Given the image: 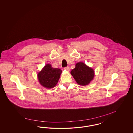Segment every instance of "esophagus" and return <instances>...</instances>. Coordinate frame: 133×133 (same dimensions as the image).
I'll return each mask as SVG.
<instances>
[{"instance_id":"esophagus-1","label":"esophagus","mask_w":133,"mask_h":133,"mask_svg":"<svg viewBox=\"0 0 133 133\" xmlns=\"http://www.w3.org/2000/svg\"><path fill=\"white\" fill-rule=\"evenodd\" d=\"M64 69L65 70L67 71V72H69V71H70V68H69V67H65V68H64Z\"/></svg>"}]
</instances>
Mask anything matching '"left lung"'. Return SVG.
I'll use <instances>...</instances> for the list:
<instances>
[{
	"label": "left lung",
	"instance_id": "obj_1",
	"mask_svg": "<svg viewBox=\"0 0 133 133\" xmlns=\"http://www.w3.org/2000/svg\"><path fill=\"white\" fill-rule=\"evenodd\" d=\"M94 72L93 69L84 63L80 62L77 63L76 67L71 71V74L78 84L85 86L93 80L95 76Z\"/></svg>",
	"mask_w": 133,
	"mask_h": 133
}]
</instances>
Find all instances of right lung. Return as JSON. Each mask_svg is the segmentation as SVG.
I'll return each instance as SVG.
<instances>
[{"label": "right lung", "instance_id": "obj_1", "mask_svg": "<svg viewBox=\"0 0 133 133\" xmlns=\"http://www.w3.org/2000/svg\"><path fill=\"white\" fill-rule=\"evenodd\" d=\"M62 71L60 69L54 68L47 64L38 73V79L40 84L46 88H52L57 83Z\"/></svg>", "mask_w": 133, "mask_h": 133}]
</instances>
